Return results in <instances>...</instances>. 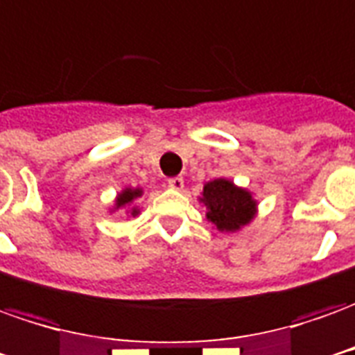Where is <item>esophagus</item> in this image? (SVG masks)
<instances>
[{"mask_svg":"<svg viewBox=\"0 0 355 355\" xmlns=\"http://www.w3.org/2000/svg\"><path fill=\"white\" fill-rule=\"evenodd\" d=\"M168 185H170L172 189H175V191H180V189H183V178H180V175H178V178H170V180H168Z\"/></svg>","mask_w":355,"mask_h":355,"instance_id":"obj_1","label":"esophagus"}]
</instances>
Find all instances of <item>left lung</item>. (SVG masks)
<instances>
[{
	"label": "left lung",
	"mask_w": 355,
	"mask_h": 355,
	"mask_svg": "<svg viewBox=\"0 0 355 355\" xmlns=\"http://www.w3.org/2000/svg\"><path fill=\"white\" fill-rule=\"evenodd\" d=\"M199 201L207 207V220L220 232H238L257 214L253 195L224 178L205 183Z\"/></svg>",
	"instance_id": "8db88e82"
}]
</instances>
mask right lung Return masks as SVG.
Returning <instances> with one entry per match:
<instances>
[{"mask_svg": "<svg viewBox=\"0 0 355 355\" xmlns=\"http://www.w3.org/2000/svg\"><path fill=\"white\" fill-rule=\"evenodd\" d=\"M141 195H143V189H139V187H135V189H133V187H125L123 191L117 195L116 209H125V207H131V205H133ZM129 212H131V216H137V214H139V209H137V207H131Z\"/></svg>", "mask_w": 355, "mask_h": 355, "instance_id": "1", "label": "right lung"}]
</instances>
